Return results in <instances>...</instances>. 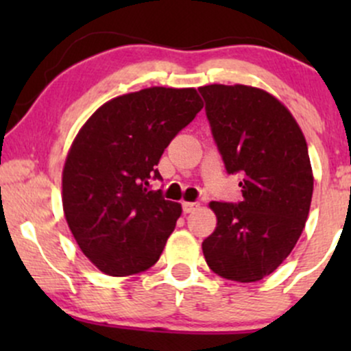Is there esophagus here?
<instances>
[{
  "mask_svg": "<svg viewBox=\"0 0 351 351\" xmlns=\"http://www.w3.org/2000/svg\"><path fill=\"white\" fill-rule=\"evenodd\" d=\"M199 208V203H189V201H184L183 203V211L184 213H193Z\"/></svg>",
  "mask_w": 351,
  "mask_h": 351,
  "instance_id": "obj_1",
  "label": "esophagus"
}]
</instances>
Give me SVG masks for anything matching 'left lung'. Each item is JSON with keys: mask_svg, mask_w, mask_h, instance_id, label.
Masks as SVG:
<instances>
[{"mask_svg": "<svg viewBox=\"0 0 351 351\" xmlns=\"http://www.w3.org/2000/svg\"><path fill=\"white\" fill-rule=\"evenodd\" d=\"M229 175L243 176L239 204L211 201L216 229L203 241L213 272L257 282L287 259L305 228L313 193L307 142L289 108L259 87H199Z\"/></svg>", "mask_w": 351, "mask_h": 351, "instance_id": "obj_1", "label": "left lung"}]
</instances>
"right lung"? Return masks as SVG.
<instances>
[{
    "label": "right lung",
    "instance_id": "obj_1",
    "mask_svg": "<svg viewBox=\"0 0 351 351\" xmlns=\"http://www.w3.org/2000/svg\"><path fill=\"white\" fill-rule=\"evenodd\" d=\"M203 108L196 88L119 95L75 135L62 170V208L75 243L100 272L127 277L156 264L181 204L148 191L165 148Z\"/></svg>",
    "mask_w": 351,
    "mask_h": 351
}]
</instances>
